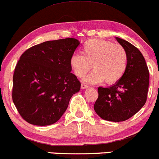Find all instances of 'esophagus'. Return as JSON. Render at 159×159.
<instances>
[{"instance_id": "esophagus-1", "label": "esophagus", "mask_w": 159, "mask_h": 159, "mask_svg": "<svg viewBox=\"0 0 159 159\" xmlns=\"http://www.w3.org/2000/svg\"><path fill=\"white\" fill-rule=\"evenodd\" d=\"M89 88V85H85V84H82L81 85V89H88Z\"/></svg>"}]
</instances>
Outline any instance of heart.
Listing matches in <instances>:
<instances>
[{"label": "heart", "instance_id": "1", "mask_svg": "<svg viewBox=\"0 0 159 159\" xmlns=\"http://www.w3.org/2000/svg\"><path fill=\"white\" fill-rule=\"evenodd\" d=\"M81 53L82 55L71 56L70 66L74 74L81 79L93 67L94 70L85 79L88 83L106 81L108 85H112L122 79L126 73L128 56L121 45L103 39H92L84 43Z\"/></svg>", "mask_w": 159, "mask_h": 159}]
</instances>
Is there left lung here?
Here are the masks:
<instances>
[{"instance_id": "left-lung-1", "label": "left lung", "mask_w": 159, "mask_h": 159, "mask_svg": "<svg viewBox=\"0 0 159 159\" xmlns=\"http://www.w3.org/2000/svg\"><path fill=\"white\" fill-rule=\"evenodd\" d=\"M116 40L127 53V68L117 83L110 87L98 88L94 109L103 120L120 122L128 120L144 106L150 74L140 50L127 41L118 37Z\"/></svg>"}]
</instances>
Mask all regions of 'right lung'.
Returning a JSON list of instances; mask_svg holds the SVG:
<instances>
[{
    "instance_id": "add662e5",
    "label": "right lung",
    "mask_w": 159,
    "mask_h": 159,
    "mask_svg": "<svg viewBox=\"0 0 159 159\" xmlns=\"http://www.w3.org/2000/svg\"><path fill=\"white\" fill-rule=\"evenodd\" d=\"M76 39L48 41L26 50L13 74L12 100L24 120L48 126L60 119L81 84L71 72Z\"/></svg>"
}]
</instances>
